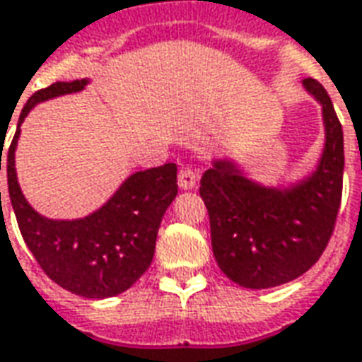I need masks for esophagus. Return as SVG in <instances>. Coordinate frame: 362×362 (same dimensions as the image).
Returning <instances> with one entry per match:
<instances>
[{
    "instance_id": "esophagus-1",
    "label": "esophagus",
    "mask_w": 362,
    "mask_h": 362,
    "mask_svg": "<svg viewBox=\"0 0 362 362\" xmlns=\"http://www.w3.org/2000/svg\"><path fill=\"white\" fill-rule=\"evenodd\" d=\"M198 182V173L192 168V166H184L180 173H178V186L182 189H192Z\"/></svg>"
}]
</instances>
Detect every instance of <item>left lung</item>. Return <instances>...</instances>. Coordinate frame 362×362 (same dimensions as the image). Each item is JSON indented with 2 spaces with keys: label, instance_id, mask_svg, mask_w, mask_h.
Segmentation results:
<instances>
[{
  "label": "left lung",
  "instance_id": "left-lung-1",
  "mask_svg": "<svg viewBox=\"0 0 362 362\" xmlns=\"http://www.w3.org/2000/svg\"><path fill=\"white\" fill-rule=\"evenodd\" d=\"M304 86L322 103L325 145L317 168L290 188L249 180L231 160H216L199 180L219 269L243 288H274L302 276L325 251L343 192V129L317 80Z\"/></svg>",
  "mask_w": 362,
  "mask_h": 362
}]
</instances>
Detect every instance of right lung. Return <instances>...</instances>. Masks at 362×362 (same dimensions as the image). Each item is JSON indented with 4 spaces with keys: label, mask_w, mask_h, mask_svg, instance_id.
<instances>
[{
    "label": "right lung",
    "mask_w": 362,
    "mask_h": 362,
    "mask_svg": "<svg viewBox=\"0 0 362 362\" xmlns=\"http://www.w3.org/2000/svg\"><path fill=\"white\" fill-rule=\"evenodd\" d=\"M86 86L88 80L57 82L27 100L7 151V186L23 239L45 274L72 294L100 300L125 292L151 267L164 211L178 194V168L168 163L131 174L107 204L82 219L39 216L23 196L15 173L19 127L39 102L80 92ZM1 151L4 146L0 170Z\"/></svg>",
    "instance_id": "1"
}]
</instances>
